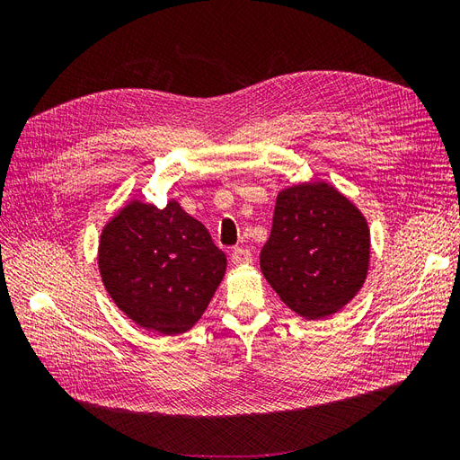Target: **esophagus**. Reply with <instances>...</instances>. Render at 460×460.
<instances>
[{
	"instance_id": "34e87169",
	"label": "esophagus",
	"mask_w": 460,
	"mask_h": 460,
	"mask_svg": "<svg viewBox=\"0 0 460 460\" xmlns=\"http://www.w3.org/2000/svg\"><path fill=\"white\" fill-rule=\"evenodd\" d=\"M230 259H232V262L235 264V267H242V264H249V262L253 261L252 252H249L247 247H235L234 252H232V255H230Z\"/></svg>"
}]
</instances>
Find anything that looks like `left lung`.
Listing matches in <instances>:
<instances>
[{
  "label": "left lung",
  "mask_w": 460,
  "mask_h": 460,
  "mask_svg": "<svg viewBox=\"0 0 460 460\" xmlns=\"http://www.w3.org/2000/svg\"><path fill=\"white\" fill-rule=\"evenodd\" d=\"M370 230L363 213L326 182H305L276 198L261 270L288 307L303 318L341 311L363 288Z\"/></svg>",
  "instance_id": "1"
}]
</instances>
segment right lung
<instances>
[{
  "label": "right lung",
  "instance_id": "obj_1",
  "mask_svg": "<svg viewBox=\"0 0 460 460\" xmlns=\"http://www.w3.org/2000/svg\"><path fill=\"white\" fill-rule=\"evenodd\" d=\"M97 264L107 294L132 323L176 336L205 313L226 255L174 199L164 208L132 199L103 226Z\"/></svg>",
  "mask_w": 460,
  "mask_h": 460
}]
</instances>
